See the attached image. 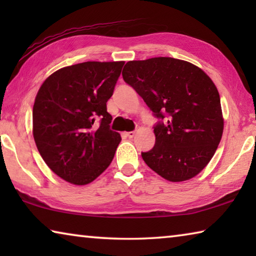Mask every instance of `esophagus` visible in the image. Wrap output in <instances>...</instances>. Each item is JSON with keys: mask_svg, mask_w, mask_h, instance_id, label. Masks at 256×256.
<instances>
[{"mask_svg": "<svg viewBox=\"0 0 256 256\" xmlns=\"http://www.w3.org/2000/svg\"><path fill=\"white\" fill-rule=\"evenodd\" d=\"M126 136L130 138H132L134 136H136V132H134V131H131V132H128L126 133Z\"/></svg>", "mask_w": 256, "mask_h": 256, "instance_id": "esophagus-1", "label": "esophagus"}]
</instances>
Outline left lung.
<instances>
[{
  "label": "left lung",
  "instance_id": "8db88e82",
  "mask_svg": "<svg viewBox=\"0 0 256 256\" xmlns=\"http://www.w3.org/2000/svg\"><path fill=\"white\" fill-rule=\"evenodd\" d=\"M123 79L154 118L156 144L144 162L170 182L196 176L214 157L224 131L220 96L200 68L172 58L130 60Z\"/></svg>",
  "mask_w": 256,
  "mask_h": 256
}]
</instances>
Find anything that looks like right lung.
Masks as SVG:
<instances>
[{"label": "right lung", "mask_w": 256, "mask_h": 256, "mask_svg": "<svg viewBox=\"0 0 256 256\" xmlns=\"http://www.w3.org/2000/svg\"><path fill=\"white\" fill-rule=\"evenodd\" d=\"M123 66L74 64L54 72L38 90L32 108L34 142L47 166L68 183H92L114 158L120 136L110 130L106 102Z\"/></svg>", "instance_id": "obj_1"}]
</instances>
